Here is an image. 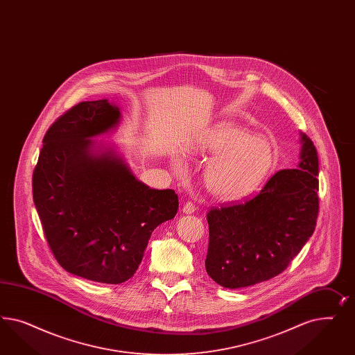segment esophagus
<instances>
[{
    "label": "esophagus",
    "mask_w": 355,
    "mask_h": 355,
    "mask_svg": "<svg viewBox=\"0 0 355 355\" xmlns=\"http://www.w3.org/2000/svg\"><path fill=\"white\" fill-rule=\"evenodd\" d=\"M195 211H196V208L191 202H187L186 205H183L182 212L184 215H191Z\"/></svg>",
    "instance_id": "esophagus-1"
}]
</instances>
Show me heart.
I'll return each mask as SVG.
<instances>
[{
	"label": "heart",
	"mask_w": 355,
	"mask_h": 355,
	"mask_svg": "<svg viewBox=\"0 0 355 355\" xmlns=\"http://www.w3.org/2000/svg\"><path fill=\"white\" fill-rule=\"evenodd\" d=\"M193 152L214 159L205 171L208 191L221 200H241L255 193L275 165V148L268 138L233 122H218L193 143Z\"/></svg>",
	"instance_id": "obj_1"
}]
</instances>
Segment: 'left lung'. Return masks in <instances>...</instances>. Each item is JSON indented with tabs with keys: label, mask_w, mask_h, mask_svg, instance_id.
Segmentation results:
<instances>
[{
	"label": "left lung",
	"mask_w": 355,
	"mask_h": 355,
	"mask_svg": "<svg viewBox=\"0 0 355 355\" xmlns=\"http://www.w3.org/2000/svg\"><path fill=\"white\" fill-rule=\"evenodd\" d=\"M297 169L270 177L243 205L208 212L205 269L227 289L252 286L279 275L312 236L319 212V160L311 139L300 132Z\"/></svg>",
	"instance_id": "obj_1"
}]
</instances>
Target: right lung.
I'll list each match as a JSON object with an SVG mask.
<instances>
[{
  "label": "right lung",
  "instance_id": "1",
  "mask_svg": "<svg viewBox=\"0 0 355 355\" xmlns=\"http://www.w3.org/2000/svg\"><path fill=\"white\" fill-rule=\"evenodd\" d=\"M121 110L107 98L83 101L43 140L33 203L54 258L69 273L101 284L134 276L152 232L174 218L178 196L139 181L113 141Z\"/></svg>",
  "mask_w": 355,
  "mask_h": 355
}]
</instances>
